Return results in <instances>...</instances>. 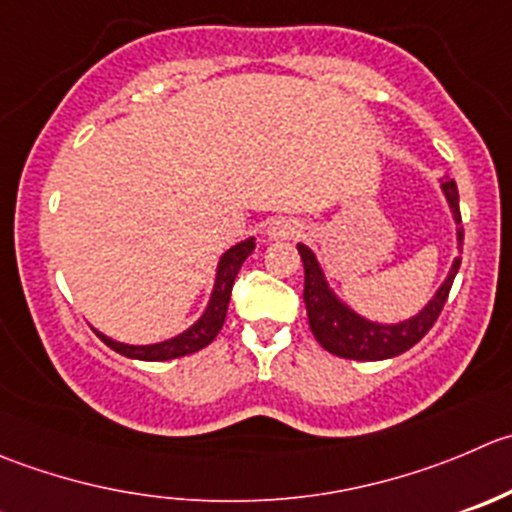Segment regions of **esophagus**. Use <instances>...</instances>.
<instances>
[{"instance_id": "1", "label": "esophagus", "mask_w": 512, "mask_h": 512, "mask_svg": "<svg viewBox=\"0 0 512 512\" xmlns=\"http://www.w3.org/2000/svg\"><path fill=\"white\" fill-rule=\"evenodd\" d=\"M300 232L302 225L297 220H292V217H277V220H272L270 225H267L265 235L267 240H295Z\"/></svg>"}]
</instances>
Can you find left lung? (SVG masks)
Masks as SVG:
<instances>
[{
  "label": "left lung",
  "instance_id": "obj_1",
  "mask_svg": "<svg viewBox=\"0 0 512 512\" xmlns=\"http://www.w3.org/2000/svg\"><path fill=\"white\" fill-rule=\"evenodd\" d=\"M445 202L455 220V242H458V257H453L448 275L440 282L435 295L425 302L420 312L400 322H375L370 317L352 310L327 282L325 270L320 260L307 245L297 242V252L305 265V307L310 330L315 340L325 347L327 352L347 360H388V357L400 355L410 350L418 340H423L425 332L435 325L440 310H443L448 292L453 287L455 275L460 270V252H463V227H460V197L458 185L453 180H440Z\"/></svg>",
  "mask_w": 512,
  "mask_h": 512
}]
</instances>
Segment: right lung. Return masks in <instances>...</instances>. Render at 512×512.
<instances>
[{
	"label": "right lung",
	"instance_id": "obj_1",
	"mask_svg": "<svg viewBox=\"0 0 512 512\" xmlns=\"http://www.w3.org/2000/svg\"><path fill=\"white\" fill-rule=\"evenodd\" d=\"M255 250V237H247V240L237 242L230 250L222 252L220 262H217L215 270V285H212L210 300L207 307L202 310V315L192 322L187 330H182L180 335L170 337V340L152 342V345H130V342H117L112 337H107L104 332L94 330L99 335V340L104 345L112 347L114 352L124 357H132V360H145V362H162V360H175V357L192 355V352L202 350V347L210 345L217 337V332L225 325L227 305H230L232 285H235V277L240 272L242 262L252 255Z\"/></svg>",
	"mask_w": 512,
	"mask_h": 512
}]
</instances>
